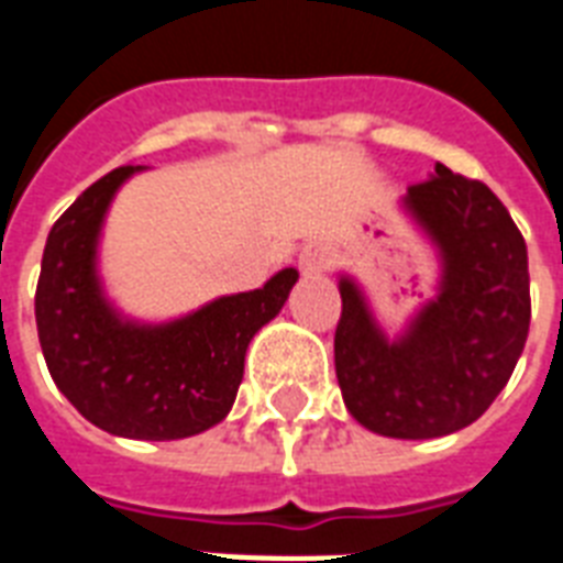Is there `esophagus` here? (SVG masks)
<instances>
[{"label":"esophagus","instance_id":"34e87169","mask_svg":"<svg viewBox=\"0 0 563 563\" xmlns=\"http://www.w3.org/2000/svg\"><path fill=\"white\" fill-rule=\"evenodd\" d=\"M327 268V247L321 245H309L303 247V254H300V272L307 274V277H316Z\"/></svg>","mask_w":563,"mask_h":563}]
</instances>
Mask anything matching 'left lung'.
Masks as SVG:
<instances>
[{
	"mask_svg": "<svg viewBox=\"0 0 563 563\" xmlns=\"http://www.w3.org/2000/svg\"><path fill=\"white\" fill-rule=\"evenodd\" d=\"M402 207L438 247V295L391 342L342 277L335 376L362 427L423 441L471 427L506 388L532 321L529 256L497 195L441 163Z\"/></svg>",
	"mask_w": 563,
	"mask_h": 563,
	"instance_id": "obj_1",
	"label": "left lung"
}]
</instances>
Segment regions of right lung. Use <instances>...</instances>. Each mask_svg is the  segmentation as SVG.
<instances>
[{"label":"right lung","instance_id":"1","mask_svg":"<svg viewBox=\"0 0 563 563\" xmlns=\"http://www.w3.org/2000/svg\"><path fill=\"white\" fill-rule=\"evenodd\" d=\"M143 166H119L52 224L34 316L48 374L66 400L110 435L175 441L216 427L236 400L245 351L298 283L283 268L169 324H134L101 295L96 245L117 189Z\"/></svg>","mask_w":563,"mask_h":563}]
</instances>
